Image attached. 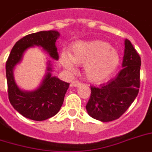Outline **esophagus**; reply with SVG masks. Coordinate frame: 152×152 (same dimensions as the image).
I'll list each match as a JSON object with an SVG mask.
<instances>
[{
	"label": "esophagus",
	"instance_id": "1",
	"mask_svg": "<svg viewBox=\"0 0 152 152\" xmlns=\"http://www.w3.org/2000/svg\"><path fill=\"white\" fill-rule=\"evenodd\" d=\"M81 84H82V83L78 80H73L71 83L72 87H79V86H80Z\"/></svg>",
	"mask_w": 152,
	"mask_h": 152
}]
</instances>
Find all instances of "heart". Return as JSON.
<instances>
[{"instance_id": "b5f03b06", "label": "heart", "mask_w": 152, "mask_h": 152, "mask_svg": "<svg viewBox=\"0 0 152 152\" xmlns=\"http://www.w3.org/2000/svg\"><path fill=\"white\" fill-rule=\"evenodd\" d=\"M69 55L61 54L62 64L69 70L74 69V63L84 64L86 77L94 83H101L110 78L121 61L118 51L102 40L79 42L70 48Z\"/></svg>"}]
</instances>
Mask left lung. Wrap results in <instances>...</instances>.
Returning a JSON list of instances; mask_svg holds the SVG:
<instances>
[{"label":"left lung","mask_w":152,"mask_h":152,"mask_svg":"<svg viewBox=\"0 0 152 152\" xmlns=\"http://www.w3.org/2000/svg\"><path fill=\"white\" fill-rule=\"evenodd\" d=\"M125 46L122 69L115 78L99 87H91L86 109L91 118L103 122L120 118L139 92L140 57L129 39L125 40Z\"/></svg>","instance_id":"8db88e82"}]
</instances>
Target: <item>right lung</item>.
Listing matches in <instances>:
<instances>
[{"label":"right lung","mask_w":152,"mask_h":152,"mask_svg":"<svg viewBox=\"0 0 152 152\" xmlns=\"http://www.w3.org/2000/svg\"><path fill=\"white\" fill-rule=\"evenodd\" d=\"M59 36V32L53 30L27 34L16 42L6 61L8 99L15 110L25 118L34 121L46 120L57 114L63 104L69 83L51 76L50 63L42 83L34 91L20 89L13 76L15 66L21 61L26 50L31 46H41L53 59L58 60L55 42Z\"/></svg>","instance_id":"1"}]
</instances>
